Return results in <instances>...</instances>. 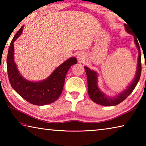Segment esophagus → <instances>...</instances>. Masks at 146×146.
<instances>
[{
	"label": "esophagus",
	"instance_id": "34e87169",
	"mask_svg": "<svg viewBox=\"0 0 146 146\" xmlns=\"http://www.w3.org/2000/svg\"><path fill=\"white\" fill-rule=\"evenodd\" d=\"M76 58L79 62H82L85 59V55L83 53H78L76 55Z\"/></svg>",
	"mask_w": 146,
	"mask_h": 146
}]
</instances>
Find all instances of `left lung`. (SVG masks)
Masks as SVG:
<instances>
[{
  "instance_id": "left-lung-1",
  "label": "left lung",
  "mask_w": 146,
  "mask_h": 146,
  "mask_svg": "<svg viewBox=\"0 0 146 146\" xmlns=\"http://www.w3.org/2000/svg\"><path fill=\"white\" fill-rule=\"evenodd\" d=\"M128 25V24H127ZM127 24H124L125 29L128 33L131 34L134 37L135 44L138 49V62L137 66V71L135 75V77L131 82L127 86L126 89L123 90L122 92L118 93L115 96L110 97L106 95V93H103L101 91L98 85V73L95 71L91 70L90 68H88L87 66H84L85 71L87 75L88 79V95L94 102L98 104L105 106H114L118 105V104L123 102L128 96H129L132 91L134 90L136 86L139 81V79L141 75V53H140V46L138 44L137 37L133 33V30Z\"/></svg>"
}]
</instances>
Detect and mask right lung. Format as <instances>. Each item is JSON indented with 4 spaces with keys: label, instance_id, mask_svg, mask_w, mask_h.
Instances as JSON below:
<instances>
[{
    "label": "right lung",
    "instance_id": "obj_1",
    "mask_svg": "<svg viewBox=\"0 0 146 146\" xmlns=\"http://www.w3.org/2000/svg\"><path fill=\"white\" fill-rule=\"evenodd\" d=\"M24 26L17 31L11 40L7 56L8 78L11 87L24 99L32 104L44 106L55 102L62 92L66 75L71 66L77 63L75 57H70L58 66L48 78L33 82L19 73L14 60V42L21 35Z\"/></svg>",
    "mask_w": 146,
    "mask_h": 146
}]
</instances>
